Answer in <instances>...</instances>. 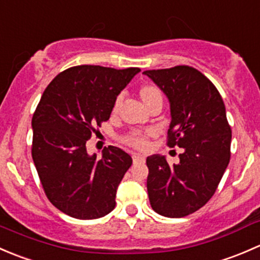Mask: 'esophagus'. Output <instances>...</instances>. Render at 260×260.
<instances>
[{"mask_svg":"<svg viewBox=\"0 0 260 260\" xmlns=\"http://www.w3.org/2000/svg\"><path fill=\"white\" fill-rule=\"evenodd\" d=\"M132 158L135 164H143L145 162V157L141 156V154H133Z\"/></svg>","mask_w":260,"mask_h":260,"instance_id":"1","label":"esophagus"}]
</instances>
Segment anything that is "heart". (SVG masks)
I'll list each match as a JSON object with an SVG mask.
<instances>
[{
    "instance_id": "heart-1",
    "label": "heart",
    "mask_w": 260,
    "mask_h": 260,
    "mask_svg": "<svg viewBox=\"0 0 260 260\" xmlns=\"http://www.w3.org/2000/svg\"><path fill=\"white\" fill-rule=\"evenodd\" d=\"M138 95H140L141 102L143 103V106L147 109L154 103H162L164 101V95H162V91L158 86L153 85V84H145V85L140 86L138 89ZM120 104V96H118L114 101L113 104V112H117L119 108ZM123 143H125L127 146L133 147L136 149H146L148 147V135L142 132H137V131H133L129 132L128 135H125L122 138Z\"/></svg>"
}]
</instances>
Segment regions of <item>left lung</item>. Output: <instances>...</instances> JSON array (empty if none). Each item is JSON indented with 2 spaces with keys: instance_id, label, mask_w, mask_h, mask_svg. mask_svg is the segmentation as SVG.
<instances>
[{
  "instance_id": "8db88e82",
  "label": "left lung",
  "mask_w": 260,
  "mask_h": 260,
  "mask_svg": "<svg viewBox=\"0 0 260 260\" xmlns=\"http://www.w3.org/2000/svg\"><path fill=\"white\" fill-rule=\"evenodd\" d=\"M166 94L171 123L167 146L183 149L180 162L147 157V191L152 209L166 217H183L212 198L230 161L232 128L221 95L203 73L187 65L146 70Z\"/></svg>"
}]
</instances>
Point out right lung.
Returning a JSON list of instances; mask_svg holds the SVG:
<instances>
[{
    "label": "right lung",
    "instance_id": "obj_1",
    "mask_svg": "<svg viewBox=\"0 0 260 260\" xmlns=\"http://www.w3.org/2000/svg\"><path fill=\"white\" fill-rule=\"evenodd\" d=\"M141 69L78 65L60 73L44 91L32 115V153L50 203L69 216L91 220L115 206L118 185L132 157L114 146L101 159L86 141L107 122L117 95Z\"/></svg>",
    "mask_w": 260,
    "mask_h": 260
}]
</instances>
